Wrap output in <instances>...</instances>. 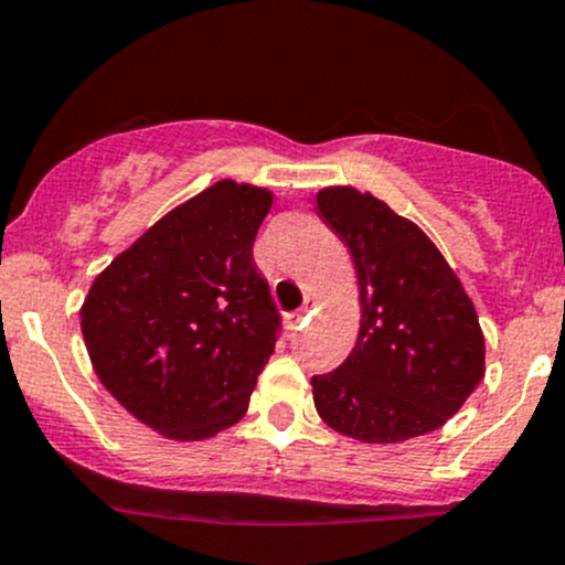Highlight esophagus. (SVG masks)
<instances>
[{
    "label": "esophagus",
    "mask_w": 565,
    "mask_h": 565,
    "mask_svg": "<svg viewBox=\"0 0 565 565\" xmlns=\"http://www.w3.org/2000/svg\"><path fill=\"white\" fill-rule=\"evenodd\" d=\"M311 308H313V297H306V302H302L300 311H292L287 316V324L289 330H300L302 324H306V319L311 316Z\"/></svg>",
    "instance_id": "esophagus-1"
}]
</instances>
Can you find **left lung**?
Here are the masks:
<instances>
[{
    "label": "left lung",
    "mask_w": 565,
    "mask_h": 565,
    "mask_svg": "<svg viewBox=\"0 0 565 565\" xmlns=\"http://www.w3.org/2000/svg\"><path fill=\"white\" fill-rule=\"evenodd\" d=\"M316 203L351 249L362 302L349 359L311 377L316 411L362 443L439 429L486 373L472 300L426 233L370 192L327 188Z\"/></svg>",
    "instance_id": "8db88e82"
}]
</instances>
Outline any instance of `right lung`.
Instances as JSON below:
<instances>
[{"label": "right lung", "instance_id": "right-lung-1", "mask_svg": "<svg viewBox=\"0 0 565 565\" xmlns=\"http://www.w3.org/2000/svg\"><path fill=\"white\" fill-rule=\"evenodd\" d=\"M270 203L268 190L222 179L117 254L85 297L98 381L163 437L209 439L249 407L281 332L252 254Z\"/></svg>", "mask_w": 565, "mask_h": 565}]
</instances>
